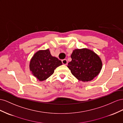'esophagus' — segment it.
Returning <instances> with one entry per match:
<instances>
[{
    "label": "esophagus",
    "mask_w": 123,
    "mask_h": 123,
    "mask_svg": "<svg viewBox=\"0 0 123 123\" xmlns=\"http://www.w3.org/2000/svg\"><path fill=\"white\" fill-rule=\"evenodd\" d=\"M62 62L63 64H64V65H66L68 64V61H67V60H66V59L62 60Z\"/></svg>",
    "instance_id": "obj_1"
}]
</instances>
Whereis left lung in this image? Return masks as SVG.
I'll return each instance as SVG.
<instances>
[{
	"label": "left lung",
	"mask_w": 123,
	"mask_h": 123,
	"mask_svg": "<svg viewBox=\"0 0 123 123\" xmlns=\"http://www.w3.org/2000/svg\"><path fill=\"white\" fill-rule=\"evenodd\" d=\"M71 58L72 61L68 63V67L80 81H91L98 75L102 68L100 58L88 49H75Z\"/></svg>",
	"instance_id": "8db88e82"
}]
</instances>
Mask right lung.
I'll return each instance as SVG.
<instances>
[{
    "instance_id": "1",
    "label": "right lung",
    "mask_w": 123,
    "mask_h": 123,
    "mask_svg": "<svg viewBox=\"0 0 123 123\" xmlns=\"http://www.w3.org/2000/svg\"><path fill=\"white\" fill-rule=\"evenodd\" d=\"M61 61L51 55L49 49L39 50L34 55L30 63V69L40 81H44L54 73V70L61 65Z\"/></svg>"
}]
</instances>
